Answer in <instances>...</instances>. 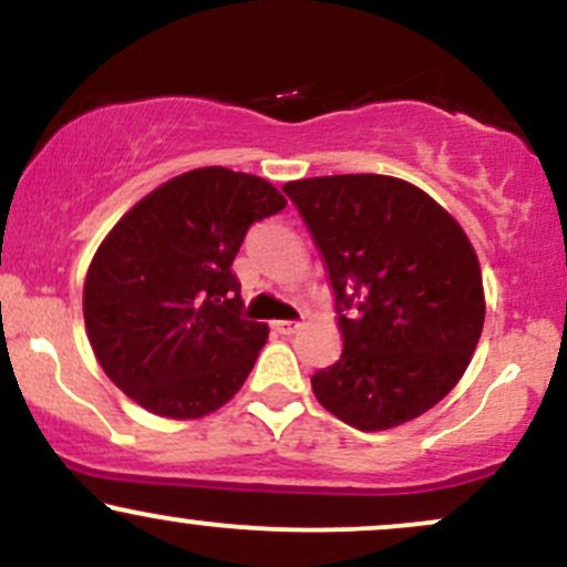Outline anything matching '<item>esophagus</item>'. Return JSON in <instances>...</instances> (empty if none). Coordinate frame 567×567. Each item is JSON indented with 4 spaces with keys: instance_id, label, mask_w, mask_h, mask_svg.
I'll use <instances>...</instances> for the list:
<instances>
[{
    "instance_id": "esophagus-1",
    "label": "esophagus",
    "mask_w": 567,
    "mask_h": 567,
    "mask_svg": "<svg viewBox=\"0 0 567 567\" xmlns=\"http://www.w3.org/2000/svg\"><path fill=\"white\" fill-rule=\"evenodd\" d=\"M275 330H277V333H282V336H292V333H298V330H301V322L279 320V322H275Z\"/></svg>"
}]
</instances>
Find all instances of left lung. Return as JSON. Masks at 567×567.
I'll list each match as a JSON object with an SVG mask.
<instances>
[{
	"instance_id": "left-lung-1",
	"label": "left lung",
	"mask_w": 567,
	"mask_h": 567,
	"mask_svg": "<svg viewBox=\"0 0 567 567\" xmlns=\"http://www.w3.org/2000/svg\"><path fill=\"white\" fill-rule=\"evenodd\" d=\"M336 296L341 360L311 375L324 410L383 432L434 408L470 368L485 322L477 252L440 202L392 175L290 181Z\"/></svg>"
}]
</instances>
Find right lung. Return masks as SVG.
I'll return each instance as SVG.
<instances>
[{"instance_id":"add662e5","label":"right lung","mask_w":567,"mask_h":567,"mask_svg":"<svg viewBox=\"0 0 567 567\" xmlns=\"http://www.w3.org/2000/svg\"><path fill=\"white\" fill-rule=\"evenodd\" d=\"M285 205L258 175L197 167L135 202L97 245L84 328L103 373L143 410L194 421L243 389L269 328L239 317L231 264L250 224Z\"/></svg>"}]
</instances>
